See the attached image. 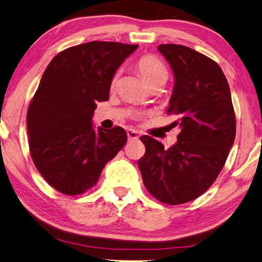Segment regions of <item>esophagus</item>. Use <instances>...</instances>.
<instances>
[{"mask_svg":"<svg viewBox=\"0 0 262 262\" xmlns=\"http://www.w3.org/2000/svg\"><path fill=\"white\" fill-rule=\"evenodd\" d=\"M127 134V138L128 140H135V139H138V132L132 130V128H128V130L126 131Z\"/></svg>","mask_w":262,"mask_h":262,"instance_id":"34e87169","label":"esophagus"}]
</instances>
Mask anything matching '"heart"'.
I'll use <instances>...</instances> for the list:
<instances>
[{
	"instance_id": "1",
	"label": "heart",
	"mask_w": 262,
	"mask_h": 262,
	"mask_svg": "<svg viewBox=\"0 0 262 262\" xmlns=\"http://www.w3.org/2000/svg\"><path fill=\"white\" fill-rule=\"evenodd\" d=\"M138 70L148 87L154 83H165L168 78L166 65L154 55H144L140 58Z\"/></svg>"
}]
</instances>
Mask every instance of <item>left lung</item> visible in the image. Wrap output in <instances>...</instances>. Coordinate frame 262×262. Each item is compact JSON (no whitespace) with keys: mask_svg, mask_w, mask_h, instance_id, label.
I'll use <instances>...</instances> for the list:
<instances>
[{"mask_svg":"<svg viewBox=\"0 0 262 262\" xmlns=\"http://www.w3.org/2000/svg\"><path fill=\"white\" fill-rule=\"evenodd\" d=\"M158 51L174 73L167 114L179 126L178 141L168 149L141 136L146 152L138 166L146 189L160 202L187 203L207 191L232 147L235 116L224 73L204 54L189 47L162 44Z\"/></svg>","mask_w":262,"mask_h":262,"instance_id":"1","label":"left lung"}]
</instances>
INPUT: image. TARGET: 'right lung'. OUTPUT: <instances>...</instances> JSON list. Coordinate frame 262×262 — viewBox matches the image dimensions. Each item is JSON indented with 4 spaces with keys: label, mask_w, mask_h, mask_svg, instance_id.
Wrapping results in <instances>:
<instances>
[{
    "label": "right lung",
    "mask_w": 262,
    "mask_h": 262,
    "mask_svg": "<svg viewBox=\"0 0 262 262\" xmlns=\"http://www.w3.org/2000/svg\"><path fill=\"white\" fill-rule=\"evenodd\" d=\"M138 45L91 41L58 53L29 105V146L34 166L54 189L79 195L94 187L106 162L127 140L121 126L93 127L96 102L109 100L117 68Z\"/></svg>",
    "instance_id": "obj_1"
}]
</instances>
